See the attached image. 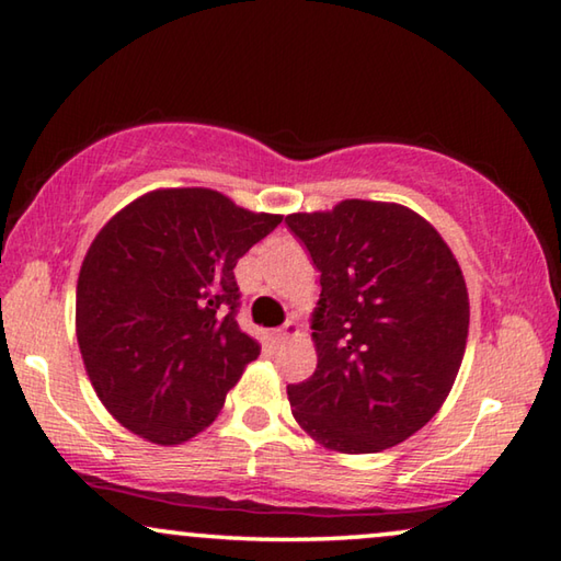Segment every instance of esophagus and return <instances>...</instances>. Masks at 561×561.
Here are the masks:
<instances>
[{"label": "esophagus", "instance_id": "34e87169", "mask_svg": "<svg viewBox=\"0 0 561 561\" xmlns=\"http://www.w3.org/2000/svg\"><path fill=\"white\" fill-rule=\"evenodd\" d=\"M299 331V327H297V321H284V324L277 329V336L279 339H289V336H294Z\"/></svg>", "mask_w": 561, "mask_h": 561}]
</instances>
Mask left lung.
<instances>
[{
	"instance_id": "left-lung-1",
	"label": "left lung",
	"mask_w": 561,
	"mask_h": 561,
	"mask_svg": "<svg viewBox=\"0 0 561 561\" xmlns=\"http://www.w3.org/2000/svg\"><path fill=\"white\" fill-rule=\"evenodd\" d=\"M319 270L317 371L287 386L291 415L339 453H381L438 413L470 324L450 247L396 203L344 201L287 215Z\"/></svg>"
}]
</instances>
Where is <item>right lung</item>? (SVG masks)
Returning <instances> with one entry per match:
<instances>
[{
    "label": "right lung",
    "mask_w": 561,
    "mask_h": 561,
    "mask_svg": "<svg viewBox=\"0 0 561 561\" xmlns=\"http://www.w3.org/2000/svg\"><path fill=\"white\" fill-rule=\"evenodd\" d=\"M282 222L205 187L156 190L111 217L76 287V336L121 425L178 445L210 425L260 344L237 324V260Z\"/></svg>",
    "instance_id": "1"
}]
</instances>
